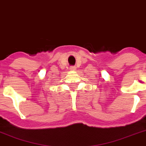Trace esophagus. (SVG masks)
I'll return each instance as SVG.
<instances>
[{
    "instance_id": "obj_1",
    "label": "esophagus",
    "mask_w": 146,
    "mask_h": 146,
    "mask_svg": "<svg viewBox=\"0 0 146 146\" xmlns=\"http://www.w3.org/2000/svg\"><path fill=\"white\" fill-rule=\"evenodd\" d=\"M76 69V66H70V70H75Z\"/></svg>"
}]
</instances>
